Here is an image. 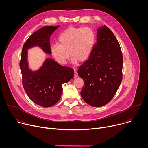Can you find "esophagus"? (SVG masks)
<instances>
[{
  "instance_id": "esophagus-1",
  "label": "esophagus",
  "mask_w": 148,
  "mask_h": 148,
  "mask_svg": "<svg viewBox=\"0 0 148 148\" xmlns=\"http://www.w3.org/2000/svg\"><path fill=\"white\" fill-rule=\"evenodd\" d=\"M78 77V73L75 70L74 71V78H77Z\"/></svg>"
}]
</instances>
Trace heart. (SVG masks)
Listing matches in <instances>:
<instances>
[{
	"label": "heart",
	"instance_id": "1",
	"mask_svg": "<svg viewBox=\"0 0 148 148\" xmlns=\"http://www.w3.org/2000/svg\"><path fill=\"white\" fill-rule=\"evenodd\" d=\"M95 35L89 27L71 26L58 36V45L51 47V54L60 65H65L69 53L73 62H83L90 57L95 43Z\"/></svg>",
	"mask_w": 148,
	"mask_h": 148
}]
</instances>
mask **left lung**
<instances>
[{
	"label": "left lung",
	"mask_w": 148,
	"mask_h": 148,
	"mask_svg": "<svg viewBox=\"0 0 148 148\" xmlns=\"http://www.w3.org/2000/svg\"><path fill=\"white\" fill-rule=\"evenodd\" d=\"M123 56L120 45L105 25L97 30V41L88 59L77 72L84 80L82 98L92 107L108 103L122 80Z\"/></svg>",
	"instance_id": "1"
}]
</instances>
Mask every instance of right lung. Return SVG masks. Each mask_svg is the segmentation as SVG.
I'll return each instance as SVG.
<instances>
[{
	"instance_id": "1",
	"label": "right lung",
	"mask_w": 148,
	"mask_h": 148,
	"mask_svg": "<svg viewBox=\"0 0 148 148\" xmlns=\"http://www.w3.org/2000/svg\"><path fill=\"white\" fill-rule=\"evenodd\" d=\"M58 27L45 26L33 33L23 46L20 61L22 84L26 93L33 102L43 107H51L59 101L62 92V85L74 77V70L47 58L38 70L32 71L27 64V50L38 46L46 53L51 54L50 38Z\"/></svg>"
}]
</instances>
